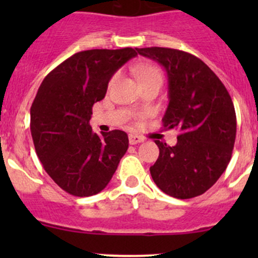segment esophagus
Listing matches in <instances>:
<instances>
[{"mask_svg": "<svg viewBox=\"0 0 258 258\" xmlns=\"http://www.w3.org/2000/svg\"><path fill=\"white\" fill-rule=\"evenodd\" d=\"M128 141L131 145H136V144H140V142H144V139L140 136H137V135H130Z\"/></svg>", "mask_w": 258, "mask_h": 258, "instance_id": "obj_1", "label": "esophagus"}]
</instances>
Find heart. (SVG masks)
Returning <instances> with one entry per match:
<instances>
[{"label": "heart", "instance_id": "heart-1", "mask_svg": "<svg viewBox=\"0 0 258 258\" xmlns=\"http://www.w3.org/2000/svg\"><path fill=\"white\" fill-rule=\"evenodd\" d=\"M135 72H136V76L139 79V82H146V81H152L162 80V76H161V72L157 67L148 66V64H140L135 69ZM116 79V76L113 77L112 81Z\"/></svg>", "mask_w": 258, "mask_h": 258}]
</instances>
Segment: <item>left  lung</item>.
<instances>
[{"instance_id":"1","label":"left lung","mask_w":258,"mask_h":258,"mask_svg":"<svg viewBox=\"0 0 258 258\" xmlns=\"http://www.w3.org/2000/svg\"><path fill=\"white\" fill-rule=\"evenodd\" d=\"M157 61L168 79L163 127L177 128V144L155 141L160 156L150 167L161 191L186 200L205 194L225 172L236 140V112L225 85L196 56L165 47L136 48Z\"/></svg>"}]
</instances>
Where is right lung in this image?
Masks as SVG:
<instances>
[{
    "label": "right lung",
    "instance_id": "right-lung-1",
    "mask_svg": "<svg viewBox=\"0 0 258 258\" xmlns=\"http://www.w3.org/2000/svg\"><path fill=\"white\" fill-rule=\"evenodd\" d=\"M136 56L131 47L79 52L52 70L38 88L31 106L33 145L49 177L70 195L102 191L128 148L126 132L98 136L90 119L114 72Z\"/></svg>",
    "mask_w": 258,
    "mask_h": 258
}]
</instances>
